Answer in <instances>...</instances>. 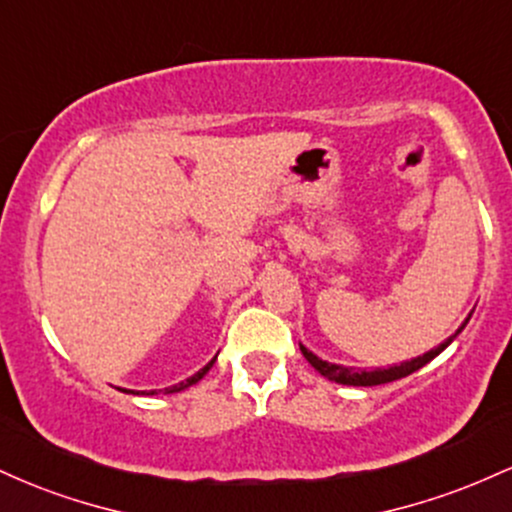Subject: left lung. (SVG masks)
<instances>
[{
	"mask_svg": "<svg viewBox=\"0 0 512 512\" xmlns=\"http://www.w3.org/2000/svg\"><path fill=\"white\" fill-rule=\"evenodd\" d=\"M467 325V322H464ZM464 325L457 330L452 337L445 339L443 344L436 346V349H431L428 354L424 356H416L411 358V361H404L399 363V366H390V368H375V370H356V368H346V366H337V363H327L322 361V358H317L313 351H308L305 346L301 344V351L303 356L308 358V363L313 366L317 373L325 375L327 380H334V383L339 385H354V387H373V385H385V383H392V380H399V378H407V375L414 373V370L424 368L428 361H433L440 351L445 349V346H450L452 339L457 337L464 330Z\"/></svg>",
	"mask_w": 512,
	"mask_h": 512,
	"instance_id": "8db88e82",
	"label": "left lung"
}]
</instances>
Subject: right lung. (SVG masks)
<instances>
[{"label": "right lung", "mask_w": 512, "mask_h": 512, "mask_svg": "<svg viewBox=\"0 0 512 512\" xmlns=\"http://www.w3.org/2000/svg\"><path fill=\"white\" fill-rule=\"evenodd\" d=\"M214 361H216V358H211V361L207 363V366H204L202 370H197V373H195V375H192V378L182 380V383H178V385H173V387H166V392H168V395H170V392H180V390H185V387H190V385H195V383H199V380H202V378H204V375H207V370H209L211 366H214ZM125 392H127V390H125ZM132 395H134V392H132ZM137 395H139V392H137ZM146 395H156V390L146 392Z\"/></svg>", "instance_id": "1"}]
</instances>
